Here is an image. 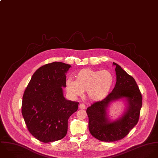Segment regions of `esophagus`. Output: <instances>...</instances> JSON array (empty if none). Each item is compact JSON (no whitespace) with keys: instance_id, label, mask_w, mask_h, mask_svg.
<instances>
[{"instance_id":"1","label":"esophagus","mask_w":158,"mask_h":158,"mask_svg":"<svg viewBox=\"0 0 158 158\" xmlns=\"http://www.w3.org/2000/svg\"><path fill=\"white\" fill-rule=\"evenodd\" d=\"M85 104H82V103H81L80 104H79V107L80 108V109H85Z\"/></svg>"}]
</instances>
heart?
<instances>
[{
    "label": "heart",
    "mask_w": 158,
    "mask_h": 158,
    "mask_svg": "<svg viewBox=\"0 0 158 158\" xmlns=\"http://www.w3.org/2000/svg\"><path fill=\"white\" fill-rule=\"evenodd\" d=\"M75 81L66 79V90L71 96L75 98L86 91L89 98L94 101L104 99L110 93L114 84V76L109 70H95L84 68L74 73Z\"/></svg>",
    "instance_id": "obj_1"
}]
</instances>
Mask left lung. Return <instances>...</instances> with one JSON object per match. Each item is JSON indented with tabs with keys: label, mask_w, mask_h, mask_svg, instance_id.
<instances>
[{
	"label": "left lung",
	"mask_w": 158,
	"mask_h": 158,
	"mask_svg": "<svg viewBox=\"0 0 158 158\" xmlns=\"http://www.w3.org/2000/svg\"><path fill=\"white\" fill-rule=\"evenodd\" d=\"M116 66L117 82L112 92L102 101L95 102L87 109L89 129L96 139L103 142H114L123 139L139 121L142 97L135 79L122 67ZM125 97L128 107L124 114L114 122L107 117L106 110L110 102Z\"/></svg>",
	"instance_id": "8db88e82"
}]
</instances>
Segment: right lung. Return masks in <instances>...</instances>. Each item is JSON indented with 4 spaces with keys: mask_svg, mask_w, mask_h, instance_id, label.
<instances>
[{
    "mask_svg": "<svg viewBox=\"0 0 158 158\" xmlns=\"http://www.w3.org/2000/svg\"><path fill=\"white\" fill-rule=\"evenodd\" d=\"M70 64L54 62L39 68L33 74L22 101V114L29 131L43 143L63 139L68 120L78 109V102L66 99V74Z\"/></svg>",
    "mask_w": 158,
    "mask_h": 158,
    "instance_id": "obj_1",
    "label": "right lung"
}]
</instances>
